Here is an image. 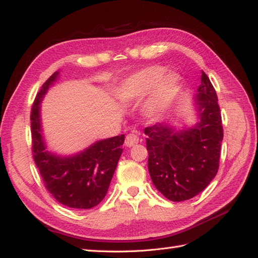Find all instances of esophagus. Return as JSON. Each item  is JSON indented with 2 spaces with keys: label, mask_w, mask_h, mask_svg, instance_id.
<instances>
[{
  "label": "esophagus",
  "mask_w": 258,
  "mask_h": 258,
  "mask_svg": "<svg viewBox=\"0 0 258 258\" xmlns=\"http://www.w3.org/2000/svg\"><path fill=\"white\" fill-rule=\"evenodd\" d=\"M138 142H139V138L135 134H129L126 137V139H124V145H126L127 147L135 146L136 144H138Z\"/></svg>",
  "instance_id": "esophagus-1"
}]
</instances>
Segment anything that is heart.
Returning a JSON list of instances; mask_svg holds the SVG:
<instances>
[{"mask_svg":"<svg viewBox=\"0 0 258 258\" xmlns=\"http://www.w3.org/2000/svg\"><path fill=\"white\" fill-rule=\"evenodd\" d=\"M181 77L174 72H166L160 66H152L129 75L117 88V97L123 103L137 102L147 96L142 112L148 119H156L172 102Z\"/></svg>","mask_w":258,"mask_h":258,"instance_id":"heart-1","label":"heart"}]
</instances>
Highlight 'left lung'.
Returning a JSON list of instances; mask_svg holds the SVG:
<instances>
[{
    "label": "left lung",
    "instance_id": "1",
    "mask_svg": "<svg viewBox=\"0 0 258 258\" xmlns=\"http://www.w3.org/2000/svg\"><path fill=\"white\" fill-rule=\"evenodd\" d=\"M192 105L197 120L189 126L166 119L144 129L148 172L156 188L171 201L197 196L218 170L222 117L215 89L204 71Z\"/></svg>",
    "mask_w": 258,
    "mask_h": 258
}]
</instances>
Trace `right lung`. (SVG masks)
I'll list each match as a JSON object with an SVG mask.
<instances>
[{"label":"right lung","mask_w":258,"mask_h":258,"mask_svg":"<svg viewBox=\"0 0 258 258\" xmlns=\"http://www.w3.org/2000/svg\"><path fill=\"white\" fill-rule=\"evenodd\" d=\"M54 72L38 91L31 112L32 151L47 190L61 205L91 209L103 200L122 153L124 136L99 140L83 151L60 155L48 150L42 126V101L59 80Z\"/></svg>","instance_id":"obj_1"}]
</instances>
